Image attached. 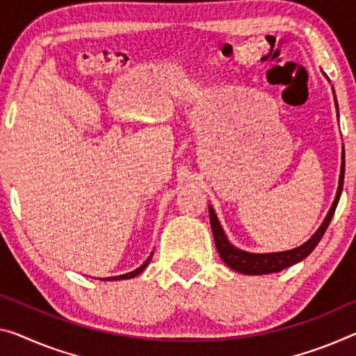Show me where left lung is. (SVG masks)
Segmentation results:
<instances>
[{"label":"left lung","mask_w":356,"mask_h":356,"mask_svg":"<svg viewBox=\"0 0 356 356\" xmlns=\"http://www.w3.org/2000/svg\"><path fill=\"white\" fill-rule=\"evenodd\" d=\"M332 94H334V89H332ZM334 103H336V109H337V119H339V106L336 102V95H334ZM342 162H341V175H339V186H337V193L334 197V202H332L330 211H327L326 218L321 222V226L316 229L315 234L304 242L300 247L293 248V250H286V251H277V253H250V251H243L229 242L227 235L224 234V229L221 226L220 220H218L215 210L213 207L209 205V215H210V224H211V231H213V237H215V245L218 253H220L221 259L224 261V264H227L232 270L238 272V273H245V275H266V273H275L280 272L286 267L296 264V262L302 261L304 258L314 251V248L318 245V242L323 237V234L326 232L327 226L332 220V215H334L336 207L339 204V199H341L342 194V186H343V172H346V151L342 147Z\"/></svg>","instance_id":"8db88e82"}]
</instances>
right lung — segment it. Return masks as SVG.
I'll use <instances>...</instances> for the list:
<instances>
[{
	"mask_svg": "<svg viewBox=\"0 0 356 356\" xmlns=\"http://www.w3.org/2000/svg\"><path fill=\"white\" fill-rule=\"evenodd\" d=\"M151 258H152V253L149 254V258H147L143 264H141L138 269H135V270H132V272H129V273H122V275H116V277H106V278H102V280H105V282H114V280H129V278H134V277H136V275H140L141 272L145 270V267L149 264V261H151Z\"/></svg>",
	"mask_w": 356,
	"mask_h": 356,
	"instance_id": "right-lung-1",
	"label": "right lung"
}]
</instances>
